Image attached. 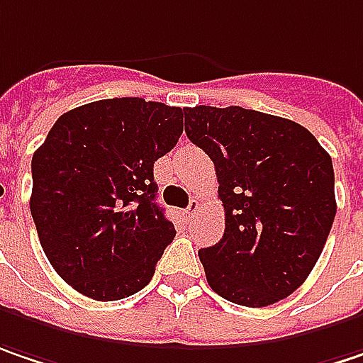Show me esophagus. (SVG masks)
<instances>
[{
  "label": "esophagus",
  "instance_id": "1",
  "mask_svg": "<svg viewBox=\"0 0 363 363\" xmlns=\"http://www.w3.org/2000/svg\"><path fill=\"white\" fill-rule=\"evenodd\" d=\"M197 209H199V203L191 201V205H189V207H186V209L182 211V216H184L186 220H191V218L195 216V211H197Z\"/></svg>",
  "mask_w": 363,
  "mask_h": 363
}]
</instances>
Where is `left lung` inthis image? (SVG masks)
I'll list each match as a JSON object with an SVG mask.
<instances>
[{"label": "left lung", "mask_w": 363, "mask_h": 363, "mask_svg": "<svg viewBox=\"0 0 363 363\" xmlns=\"http://www.w3.org/2000/svg\"><path fill=\"white\" fill-rule=\"evenodd\" d=\"M184 131L213 162L225 211L222 240L199 250L209 288L250 308L288 298L337 213L330 156L306 127L242 106L186 108Z\"/></svg>", "instance_id": "obj_1"}]
</instances>
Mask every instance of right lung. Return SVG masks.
Returning <instances> with one entry per match:
<instances>
[{
	"label": "right lung",
	"instance_id": "right-lung-1",
	"mask_svg": "<svg viewBox=\"0 0 363 363\" xmlns=\"http://www.w3.org/2000/svg\"><path fill=\"white\" fill-rule=\"evenodd\" d=\"M182 133V108L96 100L57 118L33 156L30 213L49 263L79 294L123 300L154 277L177 230L156 203L154 162Z\"/></svg>",
	"mask_w": 363,
	"mask_h": 363
}]
</instances>
